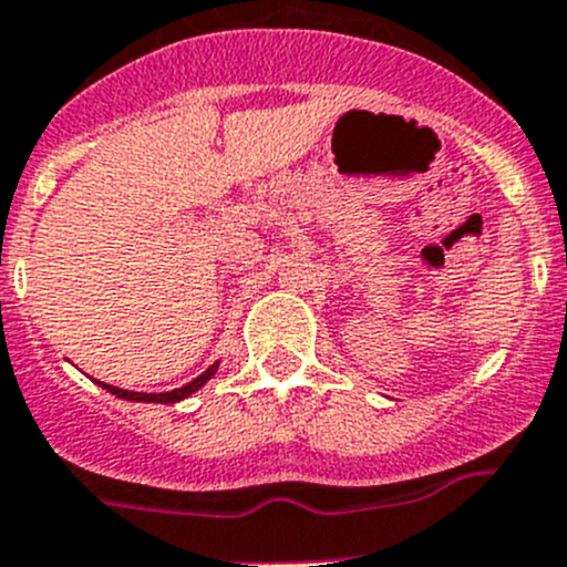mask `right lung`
Returning a JSON list of instances; mask_svg holds the SVG:
<instances>
[{
    "label": "right lung",
    "mask_w": 567,
    "mask_h": 567,
    "mask_svg": "<svg viewBox=\"0 0 567 567\" xmlns=\"http://www.w3.org/2000/svg\"><path fill=\"white\" fill-rule=\"evenodd\" d=\"M216 368H219V364H210L208 370H205L203 375H199V379H194L192 384H186V386H181V390H173V392H158V394H145V392H128V390H120V386H112V384H99L104 386L106 392H112V394H117V398H123V400H136V403H177V400H183V398H188V394L192 392H197L199 386L205 384V381L210 379V375L216 373Z\"/></svg>",
    "instance_id": "1"
}]
</instances>
